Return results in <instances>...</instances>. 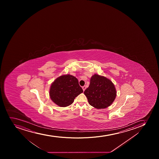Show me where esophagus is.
<instances>
[{"mask_svg":"<svg viewBox=\"0 0 159 159\" xmlns=\"http://www.w3.org/2000/svg\"><path fill=\"white\" fill-rule=\"evenodd\" d=\"M82 89H83V91H84L85 89H86V87H85V86H84V87H82Z\"/></svg>","mask_w":159,"mask_h":159,"instance_id":"esophagus-1","label":"esophagus"}]
</instances>
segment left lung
<instances>
[{
	"label": "left lung",
	"mask_w": 159,
	"mask_h": 159,
	"mask_svg": "<svg viewBox=\"0 0 159 159\" xmlns=\"http://www.w3.org/2000/svg\"><path fill=\"white\" fill-rule=\"evenodd\" d=\"M90 105L97 109L107 108L115 101L116 92L108 79L95 74L90 80L89 87L84 92Z\"/></svg>",
	"instance_id": "8db88e82"
}]
</instances>
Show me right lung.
<instances>
[{"label":"right lung","instance_id":"obj_1","mask_svg":"<svg viewBox=\"0 0 159 159\" xmlns=\"http://www.w3.org/2000/svg\"><path fill=\"white\" fill-rule=\"evenodd\" d=\"M83 92L75 77L70 75L60 76L51 85L50 96L55 104L67 107L74 102L78 95Z\"/></svg>","mask_w":159,"mask_h":159}]
</instances>
